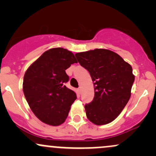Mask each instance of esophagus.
Returning <instances> with one entry per match:
<instances>
[{
  "label": "esophagus",
  "instance_id": "1",
  "mask_svg": "<svg viewBox=\"0 0 156 156\" xmlns=\"http://www.w3.org/2000/svg\"><path fill=\"white\" fill-rule=\"evenodd\" d=\"M81 91H82V89H81V87H79V88L78 89V93H81Z\"/></svg>",
  "mask_w": 156,
  "mask_h": 156
}]
</instances>
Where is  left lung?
Listing matches in <instances>:
<instances>
[{
	"mask_svg": "<svg viewBox=\"0 0 156 156\" xmlns=\"http://www.w3.org/2000/svg\"><path fill=\"white\" fill-rule=\"evenodd\" d=\"M75 55L94 82V99L85 105L87 117L95 125L108 124L119 115L129 101L135 79L131 66L117 53L106 49Z\"/></svg>",
	"mask_w": 156,
	"mask_h": 156,
	"instance_id": "1",
	"label": "left lung"
}]
</instances>
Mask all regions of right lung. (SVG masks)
<instances>
[{
	"label": "right lung",
	"mask_w": 156,
	"mask_h": 156,
	"mask_svg": "<svg viewBox=\"0 0 156 156\" xmlns=\"http://www.w3.org/2000/svg\"><path fill=\"white\" fill-rule=\"evenodd\" d=\"M77 63L71 51L48 50L28 68L23 78L24 95L34 114L46 124L57 126L67 119L76 94L68 89L65 70Z\"/></svg>",
	"instance_id": "1"
}]
</instances>
